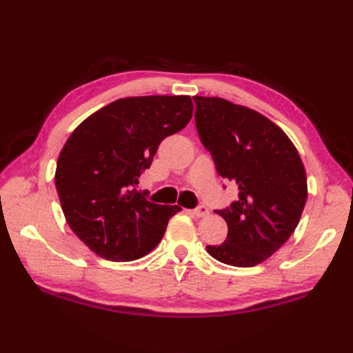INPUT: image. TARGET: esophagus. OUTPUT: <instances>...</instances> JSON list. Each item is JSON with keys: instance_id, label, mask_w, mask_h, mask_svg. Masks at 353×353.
Masks as SVG:
<instances>
[{"instance_id": "1", "label": "esophagus", "mask_w": 353, "mask_h": 353, "mask_svg": "<svg viewBox=\"0 0 353 353\" xmlns=\"http://www.w3.org/2000/svg\"><path fill=\"white\" fill-rule=\"evenodd\" d=\"M192 212L197 216H206L209 214V209L205 205H199L196 209H192Z\"/></svg>"}]
</instances>
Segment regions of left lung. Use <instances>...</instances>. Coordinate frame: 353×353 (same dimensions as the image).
Masks as SVG:
<instances>
[{
  "instance_id": "obj_1",
  "label": "left lung",
  "mask_w": 353,
  "mask_h": 353,
  "mask_svg": "<svg viewBox=\"0 0 353 353\" xmlns=\"http://www.w3.org/2000/svg\"><path fill=\"white\" fill-rule=\"evenodd\" d=\"M196 127L216 172L238 186V199L216 209L226 241L206 245L223 264L253 267L272 256L297 228L308 197L296 147L264 115L216 97H194ZM226 188V186H224Z\"/></svg>"
}]
</instances>
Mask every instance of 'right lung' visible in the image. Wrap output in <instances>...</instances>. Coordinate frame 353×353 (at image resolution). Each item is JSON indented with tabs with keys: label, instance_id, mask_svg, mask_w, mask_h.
Returning a JSON list of instances; mask_svg holds the SVG:
<instances>
[{
	"label": "right lung",
	"instance_id": "obj_1",
	"mask_svg": "<svg viewBox=\"0 0 353 353\" xmlns=\"http://www.w3.org/2000/svg\"><path fill=\"white\" fill-rule=\"evenodd\" d=\"M188 95L129 97L88 117L66 141L56 190L71 230L99 256L134 261L161 243L179 206L156 205L137 191L157 147L188 124Z\"/></svg>",
	"mask_w": 353,
	"mask_h": 353
}]
</instances>
